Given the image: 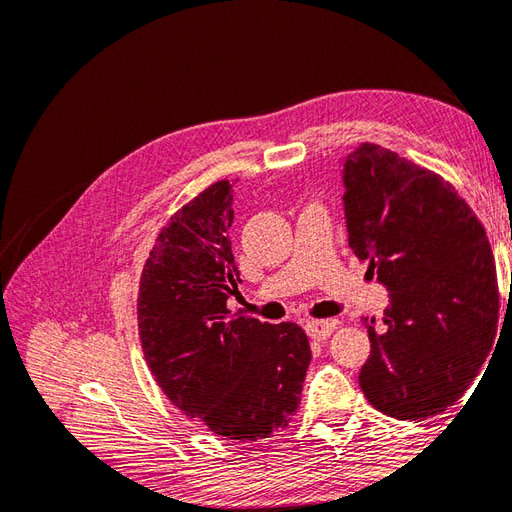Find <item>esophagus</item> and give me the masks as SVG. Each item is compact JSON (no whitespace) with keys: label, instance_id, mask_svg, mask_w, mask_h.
Here are the masks:
<instances>
[{"label":"esophagus","instance_id":"1","mask_svg":"<svg viewBox=\"0 0 512 512\" xmlns=\"http://www.w3.org/2000/svg\"><path fill=\"white\" fill-rule=\"evenodd\" d=\"M339 327L337 320H312L307 322V331L314 339H327Z\"/></svg>","mask_w":512,"mask_h":512}]
</instances>
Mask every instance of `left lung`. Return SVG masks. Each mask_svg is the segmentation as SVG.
Returning a JSON list of instances; mask_svg holds the SVG:
<instances>
[{"instance_id": "left-lung-1", "label": "left lung", "mask_w": 512, "mask_h": 512, "mask_svg": "<svg viewBox=\"0 0 512 512\" xmlns=\"http://www.w3.org/2000/svg\"><path fill=\"white\" fill-rule=\"evenodd\" d=\"M348 245L389 290L359 384L399 421L444 412L468 391L498 331L485 228L453 185L380 145L342 160Z\"/></svg>"}]
</instances>
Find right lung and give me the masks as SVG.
<instances>
[{"mask_svg": "<svg viewBox=\"0 0 512 512\" xmlns=\"http://www.w3.org/2000/svg\"><path fill=\"white\" fill-rule=\"evenodd\" d=\"M232 190L213 183L156 239L138 290V335L164 395L228 440L284 429L301 404L312 350L294 322L230 314L239 269L230 247Z\"/></svg>", "mask_w": 512, "mask_h": 512, "instance_id": "add662e5", "label": "right lung"}]
</instances>
